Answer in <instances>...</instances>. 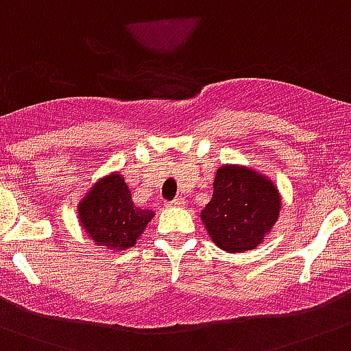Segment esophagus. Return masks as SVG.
Masks as SVG:
<instances>
[{"label":"esophagus","mask_w":351,"mask_h":351,"mask_svg":"<svg viewBox=\"0 0 351 351\" xmlns=\"http://www.w3.org/2000/svg\"><path fill=\"white\" fill-rule=\"evenodd\" d=\"M167 206H169V208H180V206H184V198H175V200H171Z\"/></svg>","instance_id":"obj_1"}]
</instances>
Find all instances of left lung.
<instances>
[{
    "mask_svg": "<svg viewBox=\"0 0 351 351\" xmlns=\"http://www.w3.org/2000/svg\"><path fill=\"white\" fill-rule=\"evenodd\" d=\"M278 213L280 195L267 176L244 165H222L200 219L220 250L244 253L262 244Z\"/></svg>",
    "mask_w": 351,
    "mask_h": 351,
    "instance_id": "1",
    "label": "left lung"
}]
</instances>
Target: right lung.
I'll return each instance as SVG.
<instances>
[{
	"mask_svg": "<svg viewBox=\"0 0 351 351\" xmlns=\"http://www.w3.org/2000/svg\"><path fill=\"white\" fill-rule=\"evenodd\" d=\"M154 213L140 209L120 173L104 176L90 187L78 206V219L87 237L107 250L123 251L142 237Z\"/></svg>",
	"mask_w": 351,
	"mask_h": 351,
	"instance_id": "right-lung-1",
	"label": "right lung"
}]
</instances>
